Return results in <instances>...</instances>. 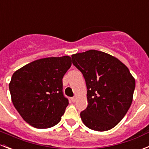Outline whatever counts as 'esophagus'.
<instances>
[{
	"label": "esophagus",
	"instance_id": "esophagus-1",
	"mask_svg": "<svg viewBox=\"0 0 149 149\" xmlns=\"http://www.w3.org/2000/svg\"><path fill=\"white\" fill-rule=\"evenodd\" d=\"M71 101H72V102H75V101H76V97H72V98H71Z\"/></svg>",
	"mask_w": 149,
	"mask_h": 149
}]
</instances>
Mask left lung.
Here are the masks:
<instances>
[{"label": "left lung", "instance_id": "obj_1", "mask_svg": "<svg viewBox=\"0 0 149 149\" xmlns=\"http://www.w3.org/2000/svg\"><path fill=\"white\" fill-rule=\"evenodd\" d=\"M87 87V107L81 113L84 125L97 131L110 130L127 113L135 80L125 65L102 51L89 50L72 55Z\"/></svg>", "mask_w": 149, "mask_h": 149}]
</instances>
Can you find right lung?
<instances>
[{
	"label": "right lung",
	"instance_id": "1",
	"mask_svg": "<svg viewBox=\"0 0 149 149\" xmlns=\"http://www.w3.org/2000/svg\"><path fill=\"white\" fill-rule=\"evenodd\" d=\"M72 65L70 56L48 57L17 70L9 85L13 105L23 119L37 128H48L61 120L68 104L63 77Z\"/></svg>",
	"mask_w": 149,
	"mask_h": 149
}]
</instances>
